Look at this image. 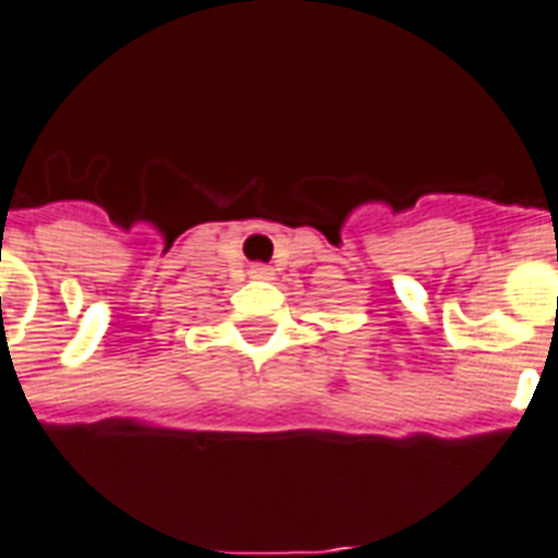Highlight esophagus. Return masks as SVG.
Masks as SVG:
<instances>
[{"label": "esophagus", "mask_w": 558, "mask_h": 558, "mask_svg": "<svg viewBox=\"0 0 558 558\" xmlns=\"http://www.w3.org/2000/svg\"><path fill=\"white\" fill-rule=\"evenodd\" d=\"M248 275L257 280H271V275H275V271H271V266H266V263H254V266L248 269Z\"/></svg>", "instance_id": "1"}]
</instances>
